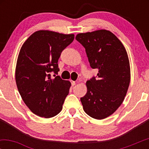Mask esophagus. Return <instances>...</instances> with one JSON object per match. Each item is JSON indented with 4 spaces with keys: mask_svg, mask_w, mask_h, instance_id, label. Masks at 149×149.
<instances>
[{
    "mask_svg": "<svg viewBox=\"0 0 149 149\" xmlns=\"http://www.w3.org/2000/svg\"><path fill=\"white\" fill-rule=\"evenodd\" d=\"M71 84H72V86H74V85H76V82H75V81H71Z\"/></svg>",
    "mask_w": 149,
    "mask_h": 149,
    "instance_id": "obj_1",
    "label": "esophagus"
}]
</instances>
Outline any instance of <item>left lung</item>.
I'll return each mask as SVG.
<instances>
[{"label":"left lung","mask_w":149,"mask_h":149,"mask_svg":"<svg viewBox=\"0 0 149 149\" xmlns=\"http://www.w3.org/2000/svg\"><path fill=\"white\" fill-rule=\"evenodd\" d=\"M76 40L84 47L97 77L86 82L85 96L81 97L83 110L95 119H103L115 113L124 100L130 82V66L123 45L107 30L80 33Z\"/></svg>","instance_id":"8db88e82"}]
</instances>
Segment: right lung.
I'll list each match as a JSON object with an SVG mask.
<instances>
[{
	"instance_id": "add662e5",
	"label": "right lung",
	"mask_w": 149,
	"mask_h": 149,
	"mask_svg": "<svg viewBox=\"0 0 149 149\" xmlns=\"http://www.w3.org/2000/svg\"><path fill=\"white\" fill-rule=\"evenodd\" d=\"M74 38L49 30H38L30 35L20 49L15 68V81L22 100L40 117L51 118L60 113L71 83L58 74L61 53Z\"/></svg>"
}]
</instances>
